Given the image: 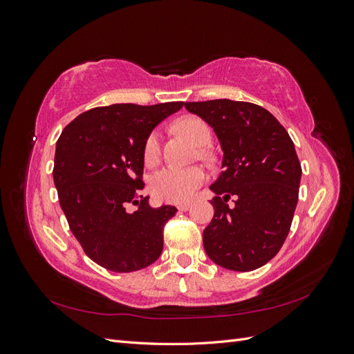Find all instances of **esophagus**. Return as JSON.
I'll use <instances>...</instances> for the list:
<instances>
[{
  "label": "esophagus",
  "mask_w": 354,
  "mask_h": 354,
  "mask_svg": "<svg viewBox=\"0 0 354 354\" xmlns=\"http://www.w3.org/2000/svg\"><path fill=\"white\" fill-rule=\"evenodd\" d=\"M190 207H192L190 202H183V203H178L177 208H178L180 211H187Z\"/></svg>",
  "instance_id": "34e87169"
}]
</instances>
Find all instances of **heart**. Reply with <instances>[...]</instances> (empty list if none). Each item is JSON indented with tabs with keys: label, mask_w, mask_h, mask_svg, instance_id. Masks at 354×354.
Listing matches in <instances>:
<instances>
[{
	"label": "heart",
	"mask_w": 354,
	"mask_h": 354,
	"mask_svg": "<svg viewBox=\"0 0 354 354\" xmlns=\"http://www.w3.org/2000/svg\"><path fill=\"white\" fill-rule=\"evenodd\" d=\"M176 130L180 134H185L192 142L198 146H207L211 142V128L209 125L198 116H185L176 122ZM160 155L159 133L152 131L146 137L143 145V158L147 165H155ZM201 155L208 158L207 151L201 149ZM207 174L202 167H167L152 177L151 190L159 201L180 203L189 201L194 196L198 187L205 181Z\"/></svg>",
	"instance_id": "b5f03b06"
}]
</instances>
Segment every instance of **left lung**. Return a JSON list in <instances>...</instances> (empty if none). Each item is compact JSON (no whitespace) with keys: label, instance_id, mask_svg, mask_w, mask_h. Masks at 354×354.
I'll use <instances>...</instances> for the list:
<instances>
[{"label":"left lung","instance_id":"left-lung-1","mask_svg":"<svg viewBox=\"0 0 354 354\" xmlns=\"http://www.w3.org/2000/svg\"><path fill=\"white\" fill-rule=\"evenodd\" d=\"M185 108L212 127L224 152L221 174L209 187L214 217L203 230V248L224 269H259L282 248L298 202L301 164L291 137L254 103L218 99Z\"/></svg>","mask_w":354,"mask_h":354}]
</instances>
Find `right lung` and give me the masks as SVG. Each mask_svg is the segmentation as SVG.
Returning a JSON list of instances; mask_svg holds the SVG:
<instances>
[{
    "label": "right lung",
    "mask_w": 354,
    "mask_h": 354,
    "mask_svg": "<svg viewBox=\"0 0 354 354\" xmlns=\"http://www.w3.org/2000/svg\"><path fill=\"white\" fill-rule=\"evenodd\" d=\"M181 106H99L78 115L59 137L53 178L60 207L84 252L104 269L136 272L162 252L164 226L177 208L155 209L142 195L143 145Z\"/></svg>",
    "instance_id": "1"
}]
</instances>
